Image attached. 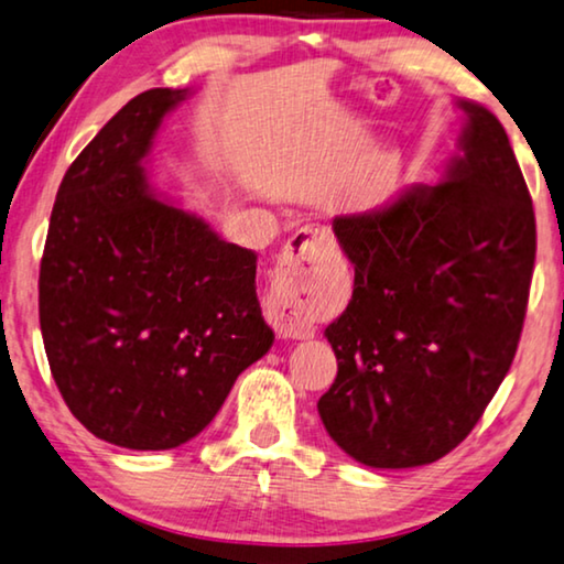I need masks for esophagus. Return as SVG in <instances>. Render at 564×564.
I'll return each instance as SVG.
<instances>
[{
    "label": "esophagus",
    "instance_id": "esophagus-1",
    "mask_svg": "<svg viewBox=\"0 0 564 564\" xmlns=\"http://www.w3.org/2000/svg\"><path fill=\"white\" fill-rule=\"evenodd\" d=\"M333 251H336V239L317 226L300 228L282 249L267 297V321L280 338L300 340L313 336V321L307 315V272Z\"/></svg>",
    "mask_w": 564,
    "mask_h": 564
}]
</instances>
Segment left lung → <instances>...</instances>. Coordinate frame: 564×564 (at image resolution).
Returning <instances> with one entry per match:
<instances>
[{"label":"left lung","mask_w":564,"mask_h":564,"mask_svg":"<svg viewBox=\"0 0 564 564\" xmlns=\"http://www.w3.org/2000/svg\"><path fill=\"white\" fill-rule=\"evenodd\" d=\"M458 154L364 214L333 218L354 297L325 338L338 377L317 412L369 468H417L458 447L511 369L536 224L501 121L460 99Z\"/></svg>","instance_id":"1"}]
</instances>
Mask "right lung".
<instances>
[{
	"mask_svg": "<svg viewBox=\"0 0 564 564\" xmlns=\"http://www.w3.org/2000/svg\"><path fill=\"white\" fill-rule=\"evenodd\" d=\"M187 96H134L86 144L58 187L40 262L53 379L73 417L129 451L193 440L274 343L254 251L150 185L154 134Z\"/></svg>",
	"mask_w": 564,
	"mask_h": 564,
	"instance_id": "add662e5",
	"label": "right lung"
}]
</instances>
